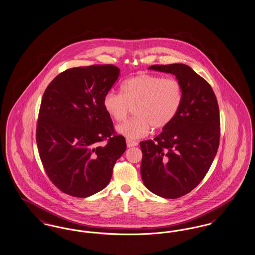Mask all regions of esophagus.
<instances>
[{"mask_svg":"<svg viewBox=\"0 0 255 255\" xmlns=\"http://www.w3.org/2000/svg\"><path fill=\"white\" fill-rule=\"evenodd\" d=\"M126 142H127L128 147H133V146L137 145V142L135 140H132V139H129V138L126 139Z\"/></svg>","mask_w":255,"mask_h":255,"instance_id":"34e87169","label":"esophagus"}]
</instances>
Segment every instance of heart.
<instances>
[{
    "mask_svg": "<svg viewBox=\"0 0 255 255\" xmlns=\"http://www.w3.org/2000/svg\"><path fill=\"white\" fill-rule=\"evenodd\" d=\"M122 92H108L103 98V107L117 122L126 121L133 108L135 117L117 129L131 139L145 136L153 127L165 128L182 107L183 87L173 77L139 73L124 81Z\"/></svg>",
    "mask_w": 255,
    "mask_h": 255,
    "instance_id": "1",
    "label": "heart"
}]
</instances>
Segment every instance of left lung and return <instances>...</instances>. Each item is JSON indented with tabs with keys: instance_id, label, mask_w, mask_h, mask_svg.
<instances>
[{
	"instance_id": "obj_1",
	"label": "left lung",
	"mask_w": 255,
	"mask_h": 255,
	"mask_svg": "<svg viewBox=\"0 0 255 255\" xmlns=\"http://www.w3.org/2000/svg\"><path fill=\"white\" fill-rule=\"evenodd\" d=\"M183 87L179 114L153 140L141 141L140 174L146 187L166 199L189 193L203 181L218 151L220 113L208 82L187 65H153Z\"/></svg>"
}]
</instances>
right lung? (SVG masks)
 Returning <instances> with one entry per match:
<instances>
[{
	"mask_svg": "<svg viewBox=\"0 0 255 255\" xmlns=\"http://www.w3.org/2000/svg\"><path fill=\"white\" fill-rule=\"evenodd\" d=\"M114 65L72 68L47 87L36 127L39 156L49 180L63 193L78 198L107 186L126 150L115 131L103 98L116 83Z\"/></svg>",
	"mask_w": 255,
	"mask_h": 255,
	"instance_id": "add662e5",
	"label": "right lung"
}]
</instances>
